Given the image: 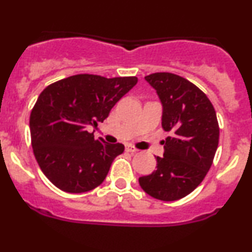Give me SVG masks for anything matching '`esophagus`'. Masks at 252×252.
Segmentation results:
<instances>
[{"mask_svg":"<svg viewBox=\"0 0 252 252\" xmlns=\"http://www.w3.org/2000/svg\"><path fill=\"white\" fill-rule=\"evenodd\" d=\"M126 152H129V153H136V152H138V149H136L134 146H126Z\"/></svg>","mask_w":252,"mask_h":252,"instance_id":"obj_1","label":"esophagus"}]
</instances>
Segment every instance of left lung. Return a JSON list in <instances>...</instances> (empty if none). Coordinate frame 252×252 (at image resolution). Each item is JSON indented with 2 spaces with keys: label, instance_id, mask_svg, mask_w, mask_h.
<instances>
[{
  "label": "left lung",
  "instance_id": "obj_1",
  "mask_svg": "<svg viewBox=\"0 0 252 252\" xmlns=\"http://www.w3.org/2000/svg\"><path fill=\"white\" fill-rule=\"evenodd\" d=\"M144 79L156 90L162 104V128L170 131L163 141V158L152 174L138 179L147 194L174 201L193 192L206 176L219 142L216 110L193 83L168 72Z\"/></svg>",
  "mask_w": 252,
  "mask_h": 252
}]
</instances>
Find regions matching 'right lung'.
<instances>
[{
    "mask_svg": "<svg viewBox=\"0 0 252 252\" xmlns=\"http://www.w3.org/2000/svg\"><path fill=\"white\" fill-rule=\"evenodd\" d=\"M137 83L136 77L77 74L48 85L31 112L34 156L46 178L67 193L96 189L108 175L122 143L94 140L97 126Z\"/></svg>",
    "mask_w": 252,
    "mask_h": 252,
    "instance_id": "obj_1",
    "label": "right lung"
}]
</instances>
